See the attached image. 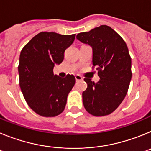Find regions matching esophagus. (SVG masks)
Masks as SVG:
<instances>
[{"instance_id": "1", "label": "esophagus", "mask_w": 151, "mask_h": 151, "mask_svg": "<svg viewBox=\"0 0 151 151\" xmlns=\"http://www.w3.org/2000/svg\"><path fill=\"white\" fill-rule=\"evenodd\" d=\"M75 77H76V80L77 82H78V81H81V80L83 79V78H82L81 76H79V75H76V76Z\"/></svg>"}]
</instances>
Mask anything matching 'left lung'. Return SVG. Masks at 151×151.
Listing matches in <instances>:
<instances>
[{
    "label": "left lung",
    "mask_w": 151,
    "mask_h": 151,
    "mask_svg": "<svg viewBox=\"0 0 151 151\" xmlns=\"http://www.w3.org/2000/svg\"><path fill=\"white\" fill-rule=\"evenodd\" d=\"M76 38L92 47V63L100 77L97 83L84 78L88 84L82 93L84 106L95 116L109 115L124 100L132 78L127 45L118 33L105 25L78 33Z\"/></svg>",
    "instance_id": "left-lung-1"
}]
</instances>
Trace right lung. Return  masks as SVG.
I'll return each instance as SVG.
<instances>
[{"instance_id":"add662e5","label":"right lung","mask_w":151,"mask_h":151,"mask_svg":"<svg viewBox=\"0 0 151 151\" xmlns=\"http://www.w3.org/2000/svg\"><path fill=\"white\" fill-rule=\"evenodd\" d=\"M76 34L63 35L42 32L22 48L18 66L19 86L30 108L38 115L54 117L65 109L67 96L76 83L73 75H54V65L63 62L64 52Z\"/></svg>"}]
</instances>
